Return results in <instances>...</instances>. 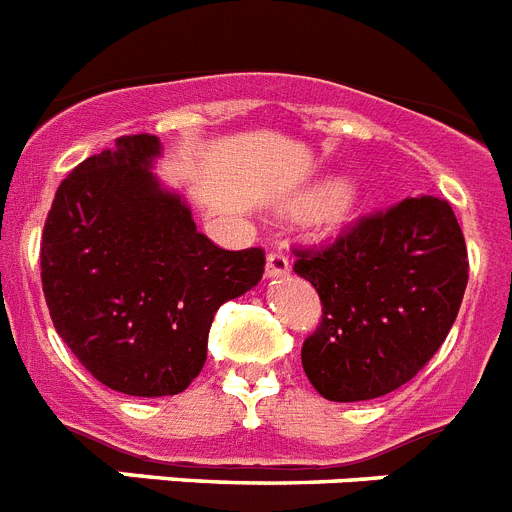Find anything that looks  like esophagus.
Returning a JSON list of instances; mask_svg holds the SVG:
<instances>
[{
	"mask_svg": "<svg viewBox=\"0 0 512 512\" xmlns=\"http://www.w3.org/2000/svg\"><path fill=\"white\" fill-rule=\"evenodd\" d=\"M290 273V260L283 255V252H270L267 255V265H265V275L267 278H280V275Z\"/></svg>",
	"mask_w": 512,
	"mask_h": 512,
	"instance_id": "esophagus-1",
	"label": "esophagus"
}]
</instances>
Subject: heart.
<instances>
[{"mask_svg":"<svg viewBox=\"0 0 512 512\" xmlns=\"http://www.w3.org/2000/svg\"><path fill=\"white\" fill-rule=\"evenodd\" d=\"M354 209H357V196H354L352 188L344 186V183H336L324 193L316 216H319V224H324L326 229H336L352 219Z\"/></svg>","mask_w":512,"mask_h":512,"instance_id":"1","label":"heart"}]
</instances>
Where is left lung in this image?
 <instances>
[{"mask_svg":"<svg viewBox=\"0 0 512 512\" xmlns=\"http://www.w3.org/2000/svg\"><path fill=\"white\" fill-rule=\"evenodd\" d=\"M293 252V270L324 306L303 342V370L336 403L380 398L413 380L444 344L469 278L462 227L436 196L403 199L331 245Z\"/></svg>","mask_w":512,"mask_h":512,"instance_id":"left-lung-1","label":"left lung"}]
</instances>
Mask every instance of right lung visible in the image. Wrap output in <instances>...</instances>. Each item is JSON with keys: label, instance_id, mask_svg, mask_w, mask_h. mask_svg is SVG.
Listing matches in <instances>:
<instances>
[{"label": "right lung", "instance_id": "add662e5", "mask_svg": "<svg viewBox=\"0 0 512 512\" xmlns=\"http://www.w3.org/2000/svg\"><path fill=\"white\" fill-rule=\"evenodd\" d=\"M155 135H124L68 173L40 242L55 331L107 388L178 395L206 362L214 313L260 283V247L229 252L153 176Z\"/></svg>", "mask_w": 512, "mask_h": 512}]
</instances>
